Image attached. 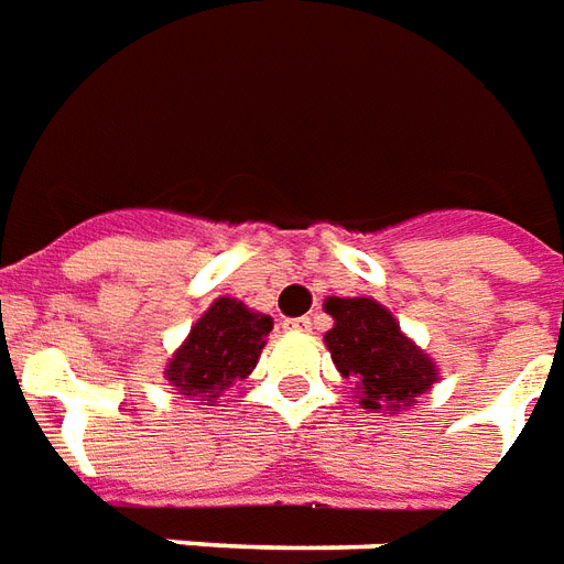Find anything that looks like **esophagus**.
<instances>
[{
  "mask_svg": "<svg viewBox=\"0 0 564 564\" xmlns=\"http://www.w3.org/2000/svg\"><path fill=\"white\" fill-rule=\"evenodd\" d=\"M285 330H313V318L301 315V318H285Z\"/></svg>",
  "mask_w": 564,
  "mask_h": 564,
  "instance_id": "esophagus-1",
  "label": "esophagus"
}]
</instances>
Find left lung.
I'll return each instance as SVG.
<instances>
[{
    "label": "left lung",
    "mask_w": 564,
    "mask_h": 564,
    "mask_svg": "<svg viewBox=\"0 0 564 564\" xmlns=\"http://www.w3.org/2000/svg\"><path fill=\"white\" fill-rule=\"evenodd\" d=\"M325 310L334 315V327L325 334L330 358L355 382L365 410L413 406L416 394L431 389L437 370L403 337L386 306L370 297H330Z\"/></svg>",
    "instance_id": "8db88e82"
}]
</instances>
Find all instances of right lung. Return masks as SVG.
<instances>
[{"label":"right lung","instance_id":"right-lung-1","mask_svg":"<svg viewBox=\"0 0 564 564\" xmlns=\"http://www.w3.org/2000/svg\"><path fill=\"white\" fill-rule=\"evenodd\" d=\"M270 330V315L251 313L239 301L218 297L191 327L185 346L173 355L166 379L178 394L209 401L212 406L227 389H234L239 379L254 370Z\"/></svg>","mask_w":564,"mask_h":564}]
</instances>
